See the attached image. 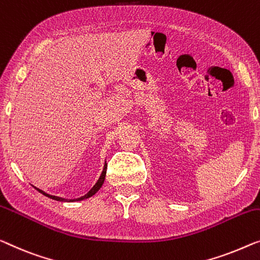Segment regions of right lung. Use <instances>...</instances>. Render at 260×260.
Wrapping results in <instances>:
<instances>
[{
    "label": "right lung",
    "instance_id": "1",
    "mask_svg": "<svg viewBox=\"0 0 260 260\" xmlns=\"http://www.w3.org/2000/svg\"><path fill=\"white\" fill-rule=\"evenodd\" d=\"M106 169H107V164H106V161H105V165H104V168H103V172H102V174H100V176H99V179H98V181L95 182V184L93 185V187L91 188V190L88 191L87 193H85L84 196H81V197H78V199H73V200H68V199H63V197H59V196H55V195H50V193H48V192H45V191H43L42 190V189H40V188H36L38 191H40L41 193H43L44 196H46V197H49V199H52V200H55V201H59V202H78V201H83V200H86V199H88V197H91V196H93L94 195V193L99 190L100 188H102V185H103V183H104V181H105V176H106Z\"/></svg>",
    "mask_w": 260,
    "mask_h": 260
}]
</instances>
